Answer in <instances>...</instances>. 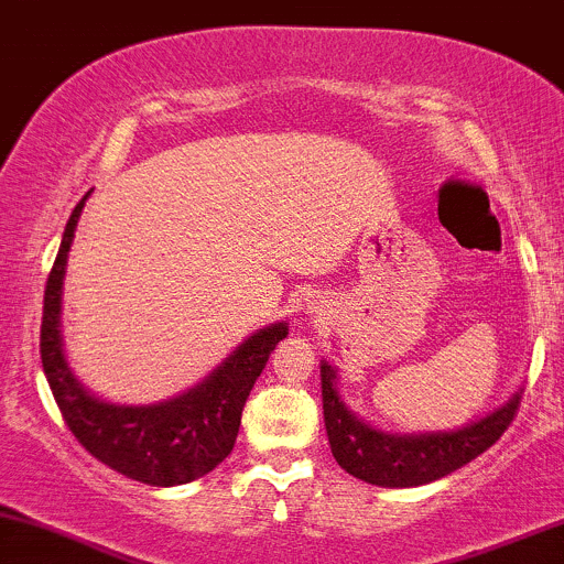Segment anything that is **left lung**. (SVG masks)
Here are the masks:
<instances>
[{
	"instance_id": "8db88e82",
	"label": "left lung",
	"mask_w": 564,
	"mask_h": 564,
	"mask_svg": "<svg viewBox=\"0 0 564 564\" xmlns=\"http://www.w3.org/2000/svg\"><path fill=\"white\" fill-rule=\"evenodd\" d=\"M321 392L326 435L336 464L358 480L381 488H413L462 469L503 435L522 398V390H517L494 413L458 430L400 435L371 426L349 411L336 387L334 366L326 360H321Z\"/></svg>"
}]
</instances>
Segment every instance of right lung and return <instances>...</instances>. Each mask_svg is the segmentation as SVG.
<instances>
[{"label":"right lung","instance_id":"add662e5","mask_svg":"<svg viewBox=\"0 0 564 564\" xmlns=\"http://www.w3.org/2000/svg\"><path fill=\"white\" fill-rule=\"evenodd\" d=\"M89 193L70 212L53 273L44 289L42 341H39L44 377L50 381V390L68 430L97 462L156 488L193 482L209 475L230 456L246 398L268 364L270 352L278 341L286 339L289 323H270L254 332L209 377L170 400L151 405H121L97 398L70 371L61 334L63 278H66L76 223Z\"/></svg>","mask_w":564,"mask_h":564}]
</instances>
